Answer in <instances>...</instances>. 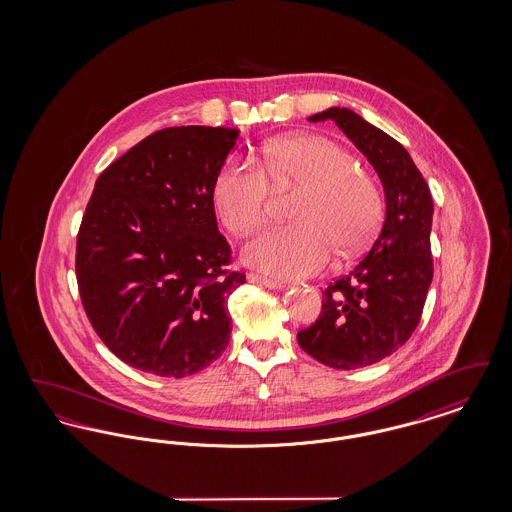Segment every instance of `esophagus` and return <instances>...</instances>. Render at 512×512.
<instances>
[{"instance_id":"esophagus-1","label":"esophagus","mask_w":512,"mask_h":512,"mask_svg":"<svg viewBox=\"0 0 512 512\" xmlns=\"http://www.w3.org/2000/svg\"><path fill=\"white\" fill-rule=\"evenodd\" d=\"M247 280H249V282H255V284H261V286L270 288V290H280V288H284V282L274 280V278H267V276L257 274V272H249V274H247Z\"/></svg>"}]
</instances>
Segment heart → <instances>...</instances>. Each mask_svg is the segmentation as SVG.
I'll list each match as a JSON object with an SVG mask.
<instances>
[{"instance_id": "b5f03b06", "label": "heart", "mask_w": 512, "mask_h": 512, "mask_svg": "<svg viewBox=\"0 0 512 512\" xmlns=\"http://www.w3.org/2000/svg\"><path fill=\"white\" fill-rule=\"evenodd\" d=\"M258 167L228 159L213 182V203L232 234L247 236L268 219L270 185L297 190L293 222L245 245L244 259L276 278L309 276L328 265L334 249L353 257L374 240L384 215L378 184L357 159L318 134H295L267 144Z\"/></svg>"}]
</instances>
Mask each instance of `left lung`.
<instances>
[{
    "mask_svg": "<svg viewBox=\"0 0 512 512\" xmlns=\"http://www.w3.org/2000/svg\"><path fill=\"white\" fill-rule=\"evenodd\" d=\"M309 121H334L378 172L386 219L365 257L322 292L317 320L297 343L322 365H374L413 336L434 276L430 230L434 201L411 155L397 140L349 109L332 107Z\"/></svg>",
    "mask_w": 512,
    "mask_h": 512,
    "instance_id": "left-lung-1",
    "label": "left lung"
}]
</instances>
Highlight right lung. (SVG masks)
I'll list each match as a JSON object with an SVG mask.
<instances>
[{
  "instance_id": "1",
  "label": "right lung",
  "mask_w": 512,
  "mask_h": 512,
  "mask_svg": "<svg viewBox=\"0 0 512 512\" xmlns=\"http://www.w3.org/2000/svg\"><path fill=\"white\" fill-rule=\"evenodd\" d=\"M238 130L153 132L96 180L76 236V282L99 340L122 363L182 378L230 340L228 297L245 282L217 228L213 182Z\"/></svg>"
}]
</instances>
